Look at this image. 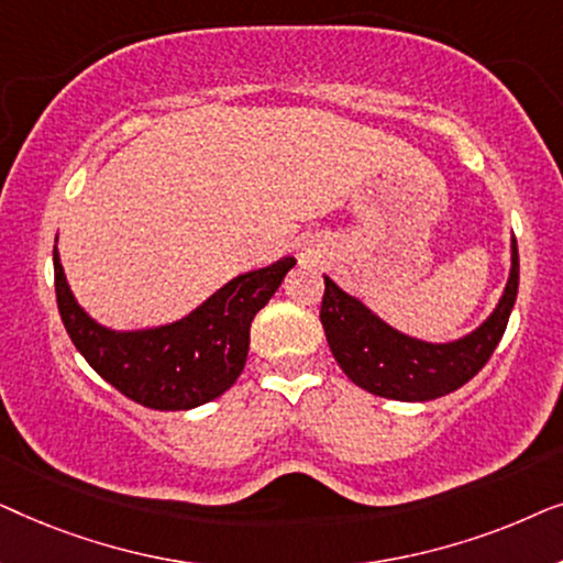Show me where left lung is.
<instances>
[{
	"mask_svg": "<svg viewBox=\"0 0 563 563\" xmlns=\"http://www.w3.org/2000/svg\"><path fill=\"white\" fill-rule=\"evenodd\" d=\"M518 282L520 258L512 238V268L503 299L474 333L453 343H426L399 333L328 276L320 322L338 366L353 384L376 397L426 402L451 395L482 372L505 335Z\"/></svg>",
	"mask_w": 563,
	"mask_h": 563,
	"instance_id": "8db88e82",
	"label": "left lung"
}]
</instances>
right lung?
I'll return each mask as SVG.
<instances>
[{
  "label": "right lung",
  "instance_id": "1",
  "mask_svg": "<svg viewBox=\"0 0 563 563\" xmlns=\"http://www.w3.org/2000/svg\"><path fill=\"white\" fill-rule=\"evenodd\" d=\"M295 264L287 256L235 276L172 325L118 333L76 305L53 249L56 302L68 338L104 382L151 410H191L233 387L249 356L251 322Z\"/></svg>",
  "mask_w": 563,
  "mask_h": 563
}]
</instances>
